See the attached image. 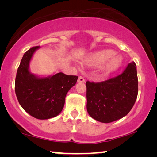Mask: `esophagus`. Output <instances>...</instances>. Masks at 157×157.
<instances>
[{"label": "esophagus", "mask_w": 157, "mask_h": 157, "mask_svg": "<svg viewBox=\"0 0 157 157\" xmlns=\"http://www.w3.org/2000/svg\"><path fill=\"white\" fill-rule=\"evenodd\" d=\"M85 79L83 76H79L78 78V83H84Z\"/></svg>", "instance_id": "34e87169"}]
</instances>
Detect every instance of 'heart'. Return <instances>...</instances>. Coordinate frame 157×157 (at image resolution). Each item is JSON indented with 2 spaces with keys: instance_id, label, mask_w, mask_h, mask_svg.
<instances>
[{
  "instance_id": "1",
  "label": "heart",
  "mask_w": 157,
  "mask_h": 157,
  "mask_svg": "<svg viewBox=\"0 0 157 157\" xmlns=\"http://www.w3.org/2000/svg\"><path fill=\"white\" fill-rule=\"evenodd\" d=\"M123 63L121 56L115 54L112 50H103L92 53L83 60V63L90 67H100L105 74L116 71Z\"/></svg>"
}]
</instances>
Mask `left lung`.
Instances as JSON below:
<instances>
[{
  "label": "left lung",
  "instance_id": "left-lung-1",
  "mask_svg": "<svg viewBox=\"0 0 157 157\" xmlns=\"http://www.w3.org/2000/svg\"><path fill=\"white\" fill-rule=\"evenodd\" d=\"M86 86L90 117L102 123L117 121L128 114L136 100V65L132 62L119 76L98 83L88 81Z\"/></svg>",
  "mask_w": 157,
  "mask_h": 157
}]
</instances>
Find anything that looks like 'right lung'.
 <instances>
[{
    "label": "right lung",
    "mask_w": 157,
    "mask_h": 157,
    "mask_svg": "<svg viewBox=\"0 0 157 157\" xmlns=\"http://www.w3.org/2000/svg\"><path fill=\"white\" fill-rule=\"evenodd\" d=\"M39 48L32 47L23 55L17 71L15 91L19 104L29 114L38 119H48L61 112L66 94L76 84L78 76L61 72L47 77L31 74L30 61Z\"/></svg>",
    "instance_id": "obj_1"
}]
</instances>
